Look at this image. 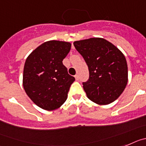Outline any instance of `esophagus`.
Listing matches in <instances>:
<instances>
[{"mask_svg": "<svg viewBox=\"0 0 146 146\" xmlns=\"http://www.w3.org/2000/svg\"><path fill=\"white\" fill-rule=\"evenodd\" d=\"M75 78H76V81H78V78H78V75H75Z\"/></svg>", "mask_w": 146, "mask_h": 146, "instance_id": "1", "label": "esophagus"}]
</instances>
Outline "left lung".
Returning a JSON list of instances; mask_svg holds the SVG:
<instances>
[{"mask_svg": "<svg viewBox=\"0 0 146 146\" xmlns=\"http://www.w3.org/2000/svg\"><path fill=\"white\" fill-rule=\"evenodd\" d=\"M73 45L88 66L90 78L83 83L87 98L98 105L114 102L127 85L128 66L125 56L104 38L78 40Z\"/></svg>", "mask_w": 146, "mask_h": 146, "instance_id": "1", "label": "left lung"}]
</instances>
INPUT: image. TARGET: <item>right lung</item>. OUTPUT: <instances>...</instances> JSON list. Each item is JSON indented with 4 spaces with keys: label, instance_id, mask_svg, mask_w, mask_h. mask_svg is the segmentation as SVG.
Returning a JSON list of instances; mask_svg holds the SVG:
<instances>
[{
    "label": "right lung",
    "instance_id": "obj_1",
    "mask_svg": "<svg viewBox=\"0 0 146 146\" xmlns=\"http://www.w3.org/2000/svg\"><path fill=\"white\" fill-rule=\"evenodd\" d=\"M70 48L69 42L50 40L39 45L26 59L23 88L30 99L42 110H56L67 100L75 78L68 74L62 61Z\"/></svg>",
    "mask_w": 146,
    "mask_h": 146
}]
</instances>
